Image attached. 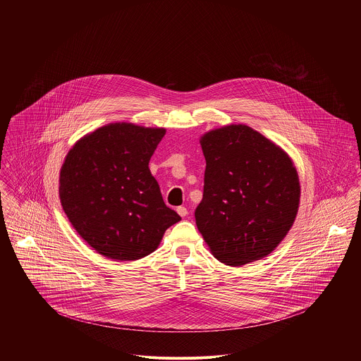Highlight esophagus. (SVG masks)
Masks as SVG:
<instances>
[{
	"label": "esophagus",
	"mask_w": 361,
	"mask_h": 361,
	"mask_svg": "<svg viewBox=\"0 0 361 361\" xmlns=\"http://www.w3.org/2000/svg\"><path fill=\"white\" fill-rule=\"evenodd\" d=\"M176 211H178V214H179L180 216H186V215H188V208H186V207H178Z\"/></svg>",
	"instance_id": "obj_1"
}]
</instances>
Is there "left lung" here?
<instances>
[{"instance_id": "8db88e82", "label": "left lung", "mask_w": 361, "mask_h": 361, "mask_svg": "<svg viewBox=\"0 0 361 361\" xmlns=\"http://www.w3.org/2000/svg\"><path fill=\"white\" fill-rule=\"evenodd\" d=\"M196 225L214 257L238 267L268 256L298 214L300 185L288 154L246 125L206 133Z\"/></svg>"}]
</instances>
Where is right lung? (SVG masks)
I'll use <instances>...</instances> for the list:
<instances>
[{
  "label": "right lung",
  "mask_w": 361,
  "mask_h": 361,
  "mask_svg": "<svg viewBox=\"0 0 361 361\" xmlns=\"http://www.w3.org/2000/svg\"><path fill=\"white\" fill-rule=\"evenodd\" d=\"M165 129L111 123L80 139L61 168L59 197L78 233L105 257L153 253L180 216L165 206L149 162Z\"/></svg>",
  "instance_id": "right-lung-1"
}]
</instances>
